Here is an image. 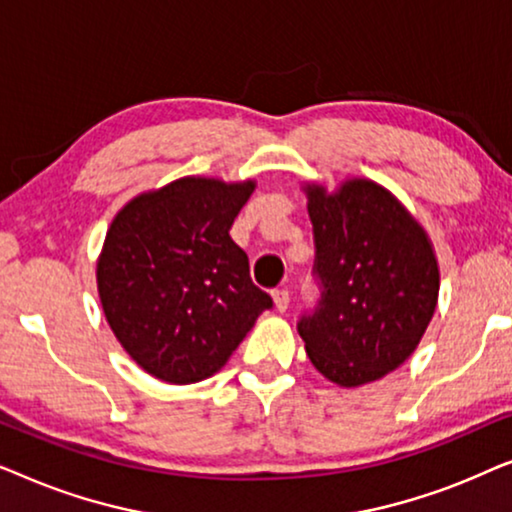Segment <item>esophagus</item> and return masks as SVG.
I'll return each mask as SVG.
<instances>
[{"mask_svg":"<svg viewBox=\"0 0 512 512\" xmlns=\"http://www.w3.org/2000/svg\"><path fill=\"white\" fill-rule=\"evenodd\" d=\"M272 300H275V307H277V312H286L289 310V291L286 289H277L275 293H272Z\"/></svg>","mask_w":512,"mask_h":512,"instance_id":"1","label":"esophagus"}]
</instances>
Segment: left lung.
Returning a JSON list of instances; mask_svg holds the SVG:
<instances>
[{"instance_id": "obj_1", "label": "left lung", "mask_w": 512, "mask_h": 512, "mask_svg": "<svg viewBox=\"0 0 512 512\" xmlns=\"http://www.w3.org/2000/svg\"><path fill=\"white\" fill-rule=\"evenodd\" d=\"M303 191L321 300L298 333L326 380L361 387L396 370L424 338L438 305L436 251L422 223L375 181Z\"/></svg>"}]
</instances>
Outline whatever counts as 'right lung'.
Returning a JSON list of instances; mask_svg holds the SVG:
<instances>
[{"mask_svg": "<svg viewBox=\"0 0 512 512\" xmlns=\"http://www.w3.org/2000/svg\"><path fill=\"white\" fill-rule=\"evenodd\" d=\"M256 181L181 177L114 216L97 258V293L116 340L167 384L207 380L272 298L249 277L230 226Z\"/></svg>", "mask_w": 512, "mask_h": 512, "instance_id": "right-lung-1", "label": "right lung"}]
</instances>
